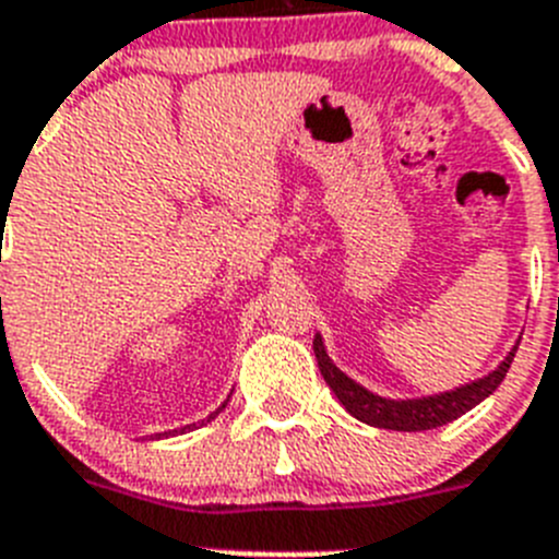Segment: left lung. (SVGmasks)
<instances>
[{"mask_svg":"<svg viewBox=\"0 0 559 559\" xmlns=\"http://www.w3.org/2000/svg\"><path fill=\"white\" fill-rule=\"evenodd\" d=\"M518 341L492 372L481 374L471 383H462L456 389H448V392L423 394V397H383V394L369 392L367 386H360L358 380H353L347 372H341L335 367L319 333L313 338V353L316 360H319V369H322L324 383L333 389L341 406L347 408L355 419L372 428H389V431H431V428L448 426V423L459 419L471 408H476L481 400H487L501 386L503 374H507L512 358H515Z\"/></svg>","mask_w":559,"mask_h":559,"instance_id":"left-lung-1","label":"left lung"}]
</instances>
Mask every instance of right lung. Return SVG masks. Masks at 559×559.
<instances>
[{
	"label": "right lung",
	"mask_w": 559,
	"mask_h": 559,
	"mask_svg": "<svg viewBox=\"0 0 559 559\" xmlns=\"http://www.w3.org/2000/svg\"><path fill=\"white\" fill-rule=\"evenodd\" d=\"M226 403H229V400H224V406H218V408H215V412H212L210 417L204 419V423H210V419H215V417H218V414L224 412V408H226ZM190 428H195V423H192V426H187V428H181V431H190ZM181 431H165V433H181Z\"/></svg>",
	"instance_id": "1"
}]
</instances>
